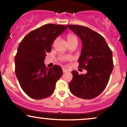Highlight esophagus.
I'll return each mask as SVG.
<instances>
[{
    "instance_id": "1",
    "label": "esophagus",
    "mask_w": 127,
    "mask_h": 127,
    "mask_svg": "<svg viewBox=\"0 0 127 127\" xmlns=\"http://www.w3.org/2000/svg\"><path fill=\"white\" fill-rule=\"evenodd\" d=\"M62 71H63L64 73H65V72H68L69 71L68 69H65V68H62Z\"/></svg>"
}]
</instances>
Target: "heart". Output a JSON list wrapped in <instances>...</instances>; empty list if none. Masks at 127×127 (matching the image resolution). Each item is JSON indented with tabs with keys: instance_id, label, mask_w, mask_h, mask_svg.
<instances>
[{
	"instance_id": "heart-1",
	"label": "heart",
	"mask_w": 127,
	"mask_h": 127,
	"mask_svg": "<svg viewBox=\"0 0 127 127\" xmlns=\"http://www.w3.org/2000/svg\"><path fill=\"white\" fill-rule=\"evenodd\" d=\"M67 39H68V42L69 44H71V43H72L73 42L78 41V39L76 36L75 35H73L72 33H69L68 35H67ZM70 58V56H63L61 55L59 57V60L61 61H66L68 60Z\"/></svg>"
}]
</instances>
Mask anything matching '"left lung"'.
Returning a JSON list of instances; mask_svg holds the SVG:
<instances>
[{
    "instance_id": "obj_1",
    "label": "left lung",
    "mask_w": 127,
    "mask_h": 127,
    "mask_svg": "<svg viewBox=\"0 0 127 127\" xmlns=\"http://www.w3.org/2000/svg\"><path fill=\"white\" fill-rule=\"evenodd\" d=\"M66 26L82 40L78 67L87 71L84 75L72 71L73 78L69 84L70 91L80 98L92 99L98 96L108 83L114 68L112 51L104 37L90 28L78 25Z\"/></svg>"
}]
</instances>
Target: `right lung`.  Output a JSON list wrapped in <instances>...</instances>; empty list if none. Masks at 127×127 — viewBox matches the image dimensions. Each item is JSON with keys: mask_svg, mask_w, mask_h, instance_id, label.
<instances>
[{"mask_svg": "<svg viewBox=\"0 0 127 127\" xmlns=\"http://www.w3.org/2000/svg\"><path fill=\"white\" fill-rule=\"evenodd\" d=\"M66 29L61 25H45L29 32L19 45L15 57L16 75L22 90L33 99L51 96L62 75L60 66L48 69L43 62L53 42Z\"/></svg>", "mask_w": 127, "mask_h": 127, "instance_id": "add662e5", "label": "right lung"}]
</instances>
